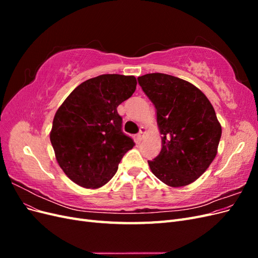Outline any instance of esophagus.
<instances>
[{
    "mask_svg": "<svg viewBox=\"0 0 258 258\" xmlns=\"http://www.w3.org/2000/svg\"><path fill=\"white\" fill-rule=\"evenodd\" d=\"M145 132H146V128L145 127L140 128V132H139V135L137 136V140H138L139 142L142 141V139H143V136H144Z\"/></svg>",
    "mask_w": 258,
    "mask_h": 258,
    "instance_id": "obj_1",
    "label": "esophagus"
}]
</instances>
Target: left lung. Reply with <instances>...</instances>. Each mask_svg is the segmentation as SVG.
Segmentation results:
<instances>
[{"label": "left lung", "mask_w": 258, "mask_h": 258, "mask_svg": "<svg viewBox=\"0 0 258 258\" xmlns=\"http://www.w3.org/2000/svg\"><path fill=\"white\" fill-rule=\"evenodd\" d=\"M138 81L157 112L161 151L148 160L156 177L171 187L196 181L214 160L222 126L209 99L178 77L151 73Z\"/></svg>", "instance_id": "1"}]
</instances>
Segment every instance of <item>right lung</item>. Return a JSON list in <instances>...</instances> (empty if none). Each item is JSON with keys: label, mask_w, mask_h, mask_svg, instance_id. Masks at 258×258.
I'll return each mask as SVG.
<instances>
[{"label": "right lung", "mask_w": 258, "mask_h": 258, "mask_svg": "<svg viewBox=\"0 0 258 258\" xmlns=\"http://www.w3.org/2000/svg\"><path fill=\"white\" fill-rule=\"evenodd\" d=\"M135 76L103 74L70 93L53 117L50 142L67 176L85 188H99L115 175L135 146L121 131L117 106L136 91Z\"/></svg>", "instance_id": "add662e5"}]
</instances>
